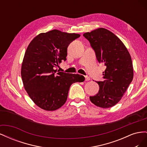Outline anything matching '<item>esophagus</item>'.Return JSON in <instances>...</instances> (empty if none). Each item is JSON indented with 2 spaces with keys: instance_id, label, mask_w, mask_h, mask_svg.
<instances>
[{
  "instance_id": "1",
  "label": "esophagus",
  "mask_w": 147,
  "mask_h": 147,
  "mask_svg": "<svg viewBox=\"0 0 147 147\" xmlns=\"http://www.w3.org/2000/svg\"><path fill=\"white\" fill-rule=\"evenodd\" d=\"M84 77H85V80H86V81H89V80H90V78L89 77H88V76H85Z\"/></svg>"
}]
</instances>
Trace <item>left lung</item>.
I'll return each instance as SVG.
<instances>
[{
    "label": "left lung",
    "mask_w": 147,
    "mask_h": 147,
    "mask_svg": "<svg viewBox=\"0 0 147 147\" xmlns=\"http://www.w3.org/2000/svg\"><path fill=\"white\" fill-rule=\"evenodd\" d=\"M83 36L90 42L99 63L106 66L103 82H96L98 93L90 96L91 102L101 108H109L121 100L132 81L134 72L131 57L118 37L110 30L99 28Z\"/></svg>",
    "instance_id": "obj_1"
}]
</instances>
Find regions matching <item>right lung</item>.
I'll return each instance as SVG.
<instances>
[{"label": "right lung", "instance_id": "1", "mask_svg": "<svg viewBox=\"0 0 147 147\" xmlns=\"http://www.w3.org/2000/svg\"><path fill=\"white\" fill-rule=\"evenodd\" d=\"M80 37L54 29L38 34L28 45L21 66L22 80L30 99L40 108L59 109L67 99L71 84L82 81L78 74L54 69L66 60L69 44Z\"/></svg>", "mask_w": 147, "mask_h": 147}]
</instances>
